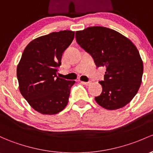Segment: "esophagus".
Masks as SVG:
<instances>
[{"instance_id":"obj_1","label":"esophagus","mask_w":153,"mask_h":153,"mask_svg":"<svg viewBox=\"0 0 153 153\" xmlns=\"http://www.w3.org/2000/svg\"><path fill=\"white\" fill-rule=\"evenodd\" d=\"M81 83L82 84V85H90V84H91V82H83V81H81Z\"/></svg>"}]
</instances>
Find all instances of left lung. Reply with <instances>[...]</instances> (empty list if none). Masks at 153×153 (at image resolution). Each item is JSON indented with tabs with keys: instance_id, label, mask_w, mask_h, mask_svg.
<instances>
[{
	"instance_id": "obj_1",
	"label": "left lung",
	"mask_w": 153,
	"mask_h": 153,
	"mask_svg": "<svg viewBox=\"0 0 153 153\" xmlns=\"http://www.w3.org/2000/svg\"><path fill=\"white\" fill-rule=\"evenodd\" d=\"M77 43L92 55L98 67H106L102 92L95 100L101 107L116 110L127 105L142 83L143 61L134 44L117 31L93 26L76 31Z\"/></svg>"
}]
</instances>
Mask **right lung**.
Listing matches in <instances>:
<instances>
[{"instance_id":"obj_1","label":"right lung","mask_w":153,"mask_h":153,"mask_svg":"<svg viewBox=\"0 0 153 153\" xmlns=\"http://www.w3.org/2000/svg\"><path fill=\"white\" fill-rule=\"evenodd\" d=\"M74 32H52L33 39L25 49L17 65V76L22 96L42 114H56L68 102L75 81L57 76L63 52L71 44Z\"/></svg>"}]
</instances>
